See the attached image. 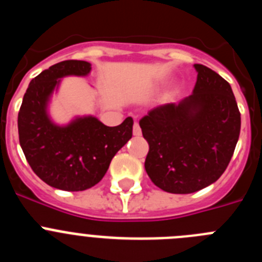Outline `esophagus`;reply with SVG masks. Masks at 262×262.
I'll use <instances>...</instances> for the list:
<instances>
[{
    "label": "esophagus",
    "mask_w": 262,
    "mask_h": 262,
    "mask_svg": "<svg viewBox=\"0 0 262 262\" xmlns=\"http://www.w3.org/2000/svg\"><path fill=\"white\" fill-rule=\"evenodd\" d=\"M133 134H134V135H135V136H140V135H142V128H140V126H139L138 122H135V123H134Z\"/></svg>",
    "instance_id": "obj_1"
}]
</instances>
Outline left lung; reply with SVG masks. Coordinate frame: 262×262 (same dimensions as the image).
<instances>
[{"mask_svg":"<svg viewBox=\"0 0 262 262\" xmlns=\"http://www.w3.org/2000/svg\"><path fill=\"white\" fill-rule=\"evenodd\" d=\"M193 94L152 108L139 122L149 145L144 168L151 181L173 194L195 193L224 173L240 135V111L231 85L194 64Z\"/></svg>","mask_w":262,"mask_h":262,"instance_id":"8db88e82","label":"left lung"}]
</instances>
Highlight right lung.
Wrapping results in <instances>:
<instances>
[{"label":"right lung","mask_w":262,"mask_h":262,"mask_svg":"<svg viewBox=\"0 0 262 262\" xmlns=\"http://www.w3.org/2000/svg\"><path fill=\"white\" fill-rule=\"evenodd\" d=\"M90 62L66 60L32 78L18 113L19 144L27 163L40 180L66 191H82L98 184L111 160L133 138V118L108 127L94 117L77 118L56 126L47 114V103L59 78L86 76Z\"/></svg>","instance_id":"1"}]
</instances>
